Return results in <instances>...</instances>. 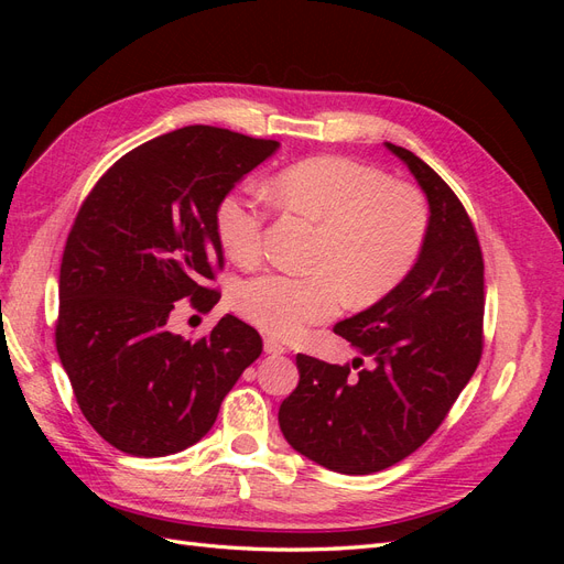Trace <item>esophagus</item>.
Returning <instances> with one entry per match:
<instances>
[{
	"label": "esophagus",
	"mask_w": 564,
	"mask_h": 564,
	"mask_svg": "<svg viewBox=\"0 0 564 564\" xmlns=\"http://www.w3.org/2000/svg\"><path fill=\"white\" fill-rule=\"evenodd\" d=\"M263 350H265L268 355H284V352H286L284 344H280V340L272 338V336H268V338L263 340Z\"/></svg>",
	"instance_id": "esophagus-1"
}]
</instances>
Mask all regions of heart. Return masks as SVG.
<instances>
[{
    "label": "heart",
    "instance_id": "b5f03b06",
    "mask_svg": "<svg viewBox=\"0 0 564 564\" xmlns=\"http://www.w3.org/2000/svg\"><path fill=\"white\" fill-rule=\"evenodd\" d=\"M284 209L317 224L308 275L265 272L237 286L235 308L263 332L294 338L334 317L346 296L369 305L400 286L419 263L431 209L419 187L344 155L289 164L268 181ZM216 235L237 265L263 256L265 212L245 191L216 204Z\"/></svg>",
    "mask_w": 564,
    "mask_h": 564
}]
</instances>
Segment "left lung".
<instances>
[{
    "mask_svg": "<svg viewBox=\"0 0 564 564\" xmlns=\"http://www.w3.org/2000/svg\"><path fill=\"white\" fill-rule=\"evenodd\" d=\"M386 148L429 199V242L400 286L334 327L369 367L362 357L340 367L296 355L301 381L278 416L299 454L344 475L379 473L416 452L482 357L485 263L464 204L412 150Z\"/></svg>",
    "mask_w": 564,
    "mask_h": 564,
    "instance_id": "left-lung-1",
    "label": "left lung"
}]
</instances>
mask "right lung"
<instances>
[{"label":"right lung","mask_w":564,"mask_h":564,"mask_svg":"<svg viewBox=\"0 0 564 564\" xmlns=\"http://www.w3.org/2000/svg\"><path fill=\"white\" fill-rule=\"evenodd\" d=\"M278 148L183 127L119 158L79 207L61 261L56 350L84 419L119 452L195 445L261 355L259 332L235 315L197 340L166 322L176 301L197 311L218 303L216 204Z\"/></svg>","instance_id":"add662e5"}]
</instances>
